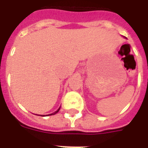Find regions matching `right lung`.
<instances>
[{
    "label": "right lung",
    "mask_w": 148,
    "mask_h": 148,
    "mask_svg": "<svg viewBox=\"0 0 148 148\" xmlns=\"http://www.w3.org/2000/svg\"><path fill=\"white\" fill-rule=\"evenodd\" d=\"M59 110H60V108H59V109H58V110H57V111H55V112H54V113H53V114H50V115H52V114H57V113H58V111H59Z\"/></svg>",
    "instance_id": "1"
}]
</instances>
